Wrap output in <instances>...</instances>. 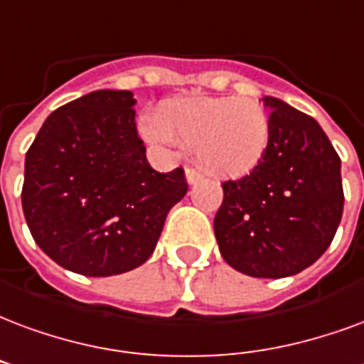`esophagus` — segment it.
Masks as SVG:
<instances>
[{"instance_id": "obj_1", "label": "esophagus", "mask_w": 364, "mask_h": 364, "mask_svg": "<svg viewBox=\"0 0 364 364\" xmlns=\"http://www.w3.org/2000/svg\"><path fill=\"white\" fill-rule=\"evenodd\" d=\"M185 177H187V183H189V185H195V183L200 181V173H198L195 168L185 169Z\"/></svg>"}]
</instances>
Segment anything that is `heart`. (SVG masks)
I'll return each mask as SVG.
<instances>
[{
  "label": "heart",
  "instance_id": "heart-1",
  "mask_svg": "<svg viewBox=\"0 0 364 364\" xmlns=\"http://www.w3.org/2000/svg\"><path fill=\"white\" fill-rule=\"evenodd\" d=\"M142 131L161 146L179 142L195 148L196 160L210 175L237 179L264 158L272 136L270 115L249 98L171 100L146 119Z\"/></svg>",
  "mask_w": 364,
  "mask_h": 364
}]
</instances>
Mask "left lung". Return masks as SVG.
I'll return each instance as SVG.
<instances>
[{
  "mask_svg": "<svg viewBox=\"0 0 364 364\" xmlns=\"http://www.w3.org/2000/svg\"><path fill=\"white\" fill-rule=\"evenodd\" d=\"M272 136L249 175L225 181L214 235L223 260L252 278H287L330 247L343 214L341 160L311 115L266 96Z\"/></svg>",
  "mask_w": 364,
  "mask_h": 364,
  "instance_id": "obj_1",
  "label": "left lung"
}]
</instances>
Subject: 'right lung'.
I'll return each instance as SVG.
<instances>
[{"label": "right lung", "mask_w": 364, "mask_h": 364, "mask_svg": "<svg viewBox=\"0 0 364 364\" xmlns=\"http://www.w3.org/2000/svg\"><path fill=\"white\" fill-rule=\"evenodd\" d=\"M129 90H96L58 107L24 158L23 212L53 262L90 278L144 264L171 206L187 193L181 168H150Z\"/></svg>", "instance_id": "1"}]
</instances>
